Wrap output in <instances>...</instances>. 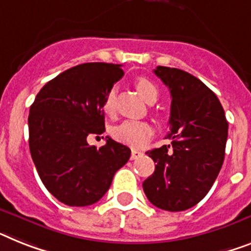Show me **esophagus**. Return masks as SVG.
I'll return each mask as SVG.
<instances>
[{"mask_svg":"<svg viewBox=\"0 0 251 251\" xmlns=\"http://www.w3.org/2000/svg\"><path fill=\"white\" fill-rule=\"evenodd\" d=\"M142 155H144V154H142L141 151H138V150H132V154H130V160H136V159L141 158Z\"/></svg>","mask_w":251,"mask_h":251,"instance_id":"esophagus-1","label":"esophagus"}]
</instances>
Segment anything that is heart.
Listing matches in <instances>:
<instances>
[{
  "label": "heart",
  "mask_w": 251,
  "mask_h": 251,
  "mask_svg": "<svg viewBox=\"0 0 251 251\" xmlns=\"http://www.w3.org/2000/svg\"><path fill=\"white\" fill-rule=\"evenodd\" d=\"M136 88L138 93L144 97L145 101L149 103L154 102L158 99L159 91L158 87L155 86L150 79L145 76H138L134 80ZM114 107V91H109L103 101V110L106 113H111ZM152 134V128L146 122L138 121H126L113 129V136L115 140L121 141L123 144H128L130 146H142L146 144V141L151 137Z\"/></svg>",
  "instance_id": "b5f03b06"
}]
</instances>
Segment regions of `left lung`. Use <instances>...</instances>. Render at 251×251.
Segmentation results:
<instances>
[{
  "instance_id": "obj_1",
  "label": "left lung",
  "mask_w": 251,
  "mask_h": 251,
  "mask_svg": "<svg viewBox=\"0 0 251 251\" xmlns=\"http://www.w3.org/2000/svg\"><path fill=\"white\" fill-rule=\"evenodd\" d=\"M154 73L171 92L172 144L146 152L156 165L142 187L156 208L182 212L201 201L218 177L228 122L218 97L196 76L168 66Z\"/></svg>"
}]
</instances>
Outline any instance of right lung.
I'll list each match as a JSON object with an SVG mask.
<instances>
[{"label":"right lung","mask_w":251,"mask_h":251,"mask_svg":"<svg viewBox=\"0 0 251 251\" xmlns=\"http://www.w3.org/2000/svg\"><path fill=\"white\" fill-rule=\"evenodd\" d=\"M122 65L87 63L47 82L29 110V149L45 187L69 206H88L109 190L130 156L106 137L97 149L87 137L105 130L103 101L124 75Z\"/></svg>","instance_id":"obj_1"}]
</instances>
